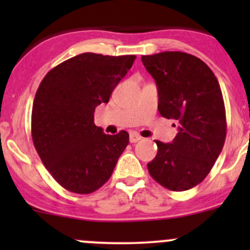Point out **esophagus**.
<instances>
[{
	"mask_svg": "<svg viewBox=\"0 0 250 250\" xmlns=\"http://www.w3.org/2000/svg\"><path fill=\"white\" fill-rule=\"evenodd\" d=\"M129 140H130V143H133V144L138 143V141L141 140V137L139 134H138V133H130Z\"/></svg>",
	"mask_w": 250,
	"mask_h": 250,
	"instance_id": "1",
	"label": "esophagus"
}]
</instances>
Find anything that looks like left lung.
Segmentation results:
<instances>
[{
    "label": "left lung",
    "mask_w": 250,
    "mask_h": 250,
    "mask_svg": "<svg viewBox=\"0 0 250 250\" xmlns=\"http://www.w3.org/2000/svg\"><path fill=\"white\" fill-rule=\"evenodd\" d=\"M141 62L157 85L161 116L180 123L172 143L156 140L148 173L168 190L192 188L210 172L225 143L220 85L208 65L188 53L143 55Z\"/></svg>",
    "instance_id": "obj_1"
}]
</instances>
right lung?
Returning <instances> with one entry per match:
<instances>
[{
    "label": "right lung",
    "mask_w": 250,
    "mask_h": 250,
    "mask_svg": "<svg viewBox=\"0 0 250 250\" xmlns=\"http://www.w3.org/2000/svg\"><path fill=\"white\" fill-rule=\"evenodd\" d=\"M135 55L82 53L42 80L31 116L35 148L58 184L75 193L94 192L110 179L129 134H105L94 111L132 67Z\"/></svg>",
    "instance_id": "right-lung-1"
}]
</instances>
